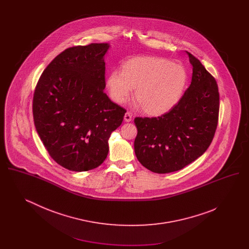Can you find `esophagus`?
Instances as JSON below:
<instances>
[{
    "mask_svg": "<svg viewBox=\"0 0 249 249\" xmlns=\"http://www.w3.org/2000/svg\"><path fill=\"white\" fill-rule=\"evenodd\" d=\"M124 120L126 121V122H130L132 120V115H131V113L130 112H127L126 114H125V116H124Z\"/></svg>",
    "mask_w": 249,
    "mask_h": 249,
    "instance_id": "34e87169",
    "label": "esophagus"
}]
</instances>
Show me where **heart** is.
Returning <instances> with one entry per match:
<instances>
[{"mask_svg": "<svg viewBox=\"0 0 249 249\" xmlns=\"http://www.w3.org/2000/svg\"><path fill=\"white\" fill-rule=\"evenodd\" d=\"M188 83V73L179 64L156 57H136L126 60L121 71H110L106 84L113 102L122 105L132 89L143 113L162 116L176 107Z\"/></svg>", "mask_w": 249, "mask_h": 249, "instance_id": "1", "label": "heart"}]
</instances>
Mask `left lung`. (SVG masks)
<instances>
[{
    "label": "left lung",
    "instance_id": "left-lung-1",
    "mask_svg": "<svg viewBox=\"0 0 249 249\" xmlns=\"http://www.w3.org/2000/svg\"><path fill=\"white\" fill-rule=\"evenodd\" d=\"M192 78L178 105L158 118H135L134 151L140 163L157 174L179 171L203 154L218 122L219 93L213 75L187 52Z\"/></svg>",
    "mask_w": 249,
    "mask_h": 249
}]
</instances>
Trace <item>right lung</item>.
<instances>
[{"label": "right lung", "instance_id": "right-lung-1", "mask_svg": "<svg viewBox=\"0 0 249 249\" xmlns=\"http://www.w3.org/2000/svg\"><path fill=\"white\" fill-rule=\"evenodd\" d=\"M107 43L67 48L41 74L33 100L37 133L60 166L85 172L107 159L126 110L105 93Z\"/></svg>", "mask_w": 249, "mask_h": 249}]
</instances>
